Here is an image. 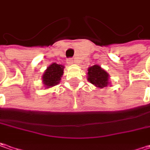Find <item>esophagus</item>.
Wrapping results in <instances>:
<instances>
[{
  "label": "esophagus",
  "mask_w": 150,
  "mask_h": 150,
  "mask_svg": "<svg viewBox=\"0 0 150 150\" xmlns=\"http://www.w3.org/2000/svg\"><path fill=\"white\" fill-rule=\"evenodd\" d=\"M67 62H68V64H75V60L74 59L71 58V59H69L68 60H67Z\"/></svg>",
  "instance_id": "34e87169"
}]
</instances>
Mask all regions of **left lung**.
<instances>
[{
  "mask_svg": "<svg viewBox=\"0 0 150 150\" xmlns=\"http://www.w3.org/2000/svg\"><path fill=\"white\" fill-rule=\"evenodd\" d=\"M87 75L88 81L93 84L96 87H106L110 83L108 72L97 64L88 68Z\"/></svg>",
  "mask_w": 150,
  "mask_h": 150,
  "instance_id": "1",
  "label": "left lung"
}]
</instances>
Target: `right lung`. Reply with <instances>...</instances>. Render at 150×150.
Masks as SVG:
<instances>
[{
  "mask_svg": "<svg viewBox=\"0 0 150 150\" xmlns=\"http://www.w3.org/2000/svg\"><path fill=\"white\" fill-rule=\"evenodd\" d=\"M64 74V66L53 63L47 68L42 75V83L46 88L52 87L58 85Z\"/></svg>",
  "mask_w": 150,
  "mask_h": 150,
  "instance_id": "1",
  "label": "right lung"
}]
</instances>
